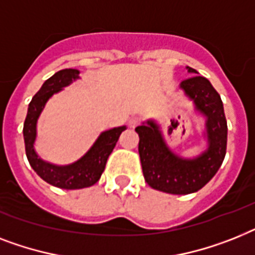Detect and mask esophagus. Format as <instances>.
<instances>
[{
    "mask_svg": "<svg viewBox=\"0 0 255 255\" xmlns=\"http://www.w3.org/2000/svg\"><path fill=\"white\" fill-rule=\"evenodd\" d=\"M140 123H141L140 118H132V119H129V127H131V128L137 127Z\"/></svg>",
    "mask_w": 255,
    "mask_h": 255,
    "instance_id": "esophagus-1",
    "label": "esophagus"
}]
</instances>
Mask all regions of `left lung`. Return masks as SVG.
I'll use <instances>...</instances> for the list:
<instances>
[{
    "label": "left lung",
    "instance_id": "1",
    "mask_svg": "<svg viewBox=\"0 0 255 255\" xmlns=\"http://www.w3.org/2000/svg\"><path fill=\"white\" fill-rule=\"evenodd\" d=\"M190 73H198L187 67ZM181 89L194 101L196 110L207 117L208 150L196 160H182L171 153L157 124L148 122L136 127L142 174L149 186L158 191L186 195L208 183L216 174L227 153V119L219 93L207 78L194 74L181 82Z\"/></svg>",
    "mask_w": 255,
    "mask_h": 255
}]
</instances>
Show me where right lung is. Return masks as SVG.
<instances>
[{
	"mask_svg": "<svg viewBox=\"0 0 255 255\" xmlns=\"http://www.w3.org/2000/svg\"><path fill=\"white\" fill-rule=\"evenodd\" d=\"M78 73L80 72L77 69H63L45 81L40 90L31 99L23 124L24 148L31 167L43 181L65 190H77L97 183L106 167L107 158L117 145L119 136L126 129L123 126L103 132L92 149L81 160L68 166H56L39 158L34 150V141L36 137V121L41 110L53 93H57L64 86L78 78Z\"/></svg>",
	"mask_w": 255,
	"mask_h": 255,
	"instance_id": "obj_1",
	"label": "right lung"
}]
</instances>
